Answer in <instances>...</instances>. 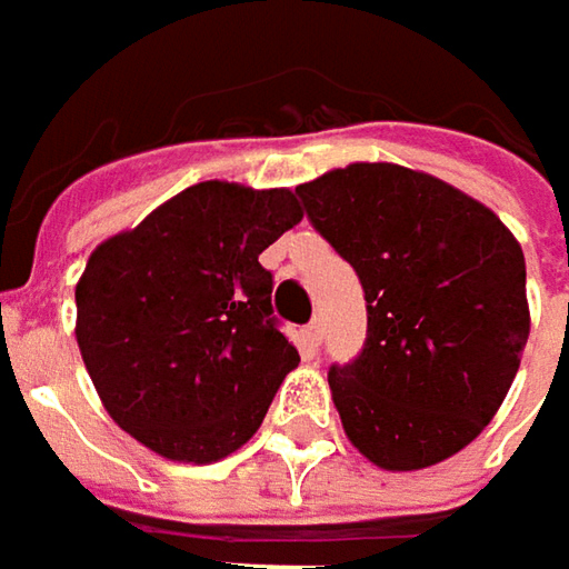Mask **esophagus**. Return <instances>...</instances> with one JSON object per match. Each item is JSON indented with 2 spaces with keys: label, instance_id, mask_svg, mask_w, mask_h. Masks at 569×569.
<instances>
[{
  "label": "esophagus",
  "instance_id": "1",
  "mask_svg": "<svg viewBox=\"0 0 569 569\" xmlns=\"http://www.w3.org/2000/svg\"><path fill=\"white\" fill-rule=\"evenodd\" d=\"M303 339H307V348H310V351H317L319 341H322V322H319V319H313V322L303 329Z\"/></svg>",
  "mask_w": 569,
  "mask_h": 569
}]
</instances>
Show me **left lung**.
Here are the masks:
<instances>
[{
  "label": "left lung",
  "mask_w": 569,
  "mask_h": 569,
  "mask_svg": "<svg viewBox=\"0 0 569 569\" xmlns=\"http://www.w3.org/2000/svg\"><path fill=\"white\" fill-rule=\"evenodd\" d=\"M297 196L367 300L363 351L329 370L348 440L386 471L469 447L507 399L529 339L513 233L471 196L399 164L329 170Z\"/></svg>",
  "instance_id": "1"
}]
</instances>
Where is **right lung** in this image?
<instances>
[{
	"mask_svg": "<svg viewBox=\"0 0 569 569\" xmlns=\"http://www.w3.org/2000/svg\"><path fill=\"white\" fill-rule=\"evenodd\" d=\"M303 218L291 189L208 180L91 252L76 339L110 418L173 462H218L259 430L300 355L259 252Z\"/></svg>",
	"mask_w": 569,
	"mask_h": 569,
	"instance_id": "add662e5",
	"label": "right lung"
}]
</instances>
